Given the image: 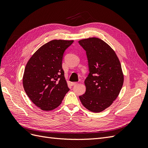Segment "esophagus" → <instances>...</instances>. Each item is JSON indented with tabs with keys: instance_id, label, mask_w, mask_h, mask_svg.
<instances>
[{
	"instance_id": "obj_1",
	"label": "esophagus",
	"mask_w": 148,
	"mask_h": 148,
	"mask_svg": "<svg viewBox=\"0 0 148 148\" xmlns=\"http://www.w3.org/2000/svg\"><path fill=\"white\" fill-rule=\"evenodd\" d=\"M78 84V83H77V82H72L71 83V84L72 85V86H75V85H77Z\"/></svg>"
}]
</instances>
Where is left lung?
Wrapping results in <instances>:
<instances>
[{
    "label": "left lung",
    "mask_w": 148,
    "mask_h": 148,
    "mask_svg": "<svg viewBox=\"0 0 148 148\" xmlns=\"http://www.w3.org/2000/svg\"><path fill=\"white\" fill-rule=\"evenodd\" d=\"M78 42L86 51L89 70L84 80L86 92L79 98L85 108L100 112L119 95L124 79L122 66L115 51L102 39L89 38Z\"/></svg>",
    "instance_id": "8db88e82"
}]
</instances>
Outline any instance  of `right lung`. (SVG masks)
<instances>
[{"label":"right lung","instance_id":"1","mask_svg":"<svg viewBox=\"0 0 148 148\" xmlns=\"http://www.w3.org/2000/svg\"><path fill=\"white\" fill-rule=\"evenodd\" d=\"M73 40L55 39L34 52L25 69L23 85L31 101L42 110L54 109L70 89L62 69V59Z\"/></svg>","mask_w":148,"mask_h":148}]
</instances>
